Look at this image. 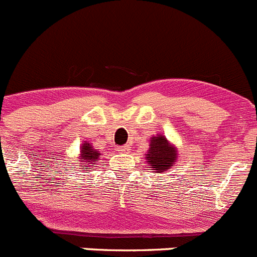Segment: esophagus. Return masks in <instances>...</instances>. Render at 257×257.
Here are the masks:
<instances>
[{"label": "esophagus", "instance_id": "esophagus-1", "mask_svg": "<svg viewBox=\"0 0 257 257\" xmlns=\"http://www.w3.org/2000/svg\"><path fill=\"white\" fill-rule=\"evenodd\" d=\"M117 151L121 152V154H127V152H130V147L128 146H120V147H117Z\"/></svg>", "mask_w": 257, "mask_h": 257}]
</instances>
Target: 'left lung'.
<instances>
[{
    "mask_svg": "<svg viewBox=\"0 0 257 257\" xmlns=\"http://www.w3.org/2000/svg\"><path fill=\"white\" fill-rule=\"evenodd\" d=\"M177 147L162 134H157L150 140V149L145 154V159L151 170L156 174L170 171L177 162Z\"/></svg>",
    "mask_w": 257,
    "mask_h": 257,
    "instance_id": "1",
    "label": "left lung"
}]
</instances>
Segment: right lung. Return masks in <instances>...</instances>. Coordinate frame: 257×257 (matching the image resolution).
I'll return each instance as SVG.
<instances>
[{"mask_svg": "<svg viewBox=\"0 0 257 257\" xmlns=\"http://www.w3.org/2000/svg\"><path fill=\"white\" fill-rule=\"evenodd\" d=\"M101 152L97 151L88 141H83L78 154V169L80 171H90L95 167L96 162L100 160Z\"/></svg>", "mask_w": 257, "mask_h": 257, "instance_id": "1", "label": "right lung"}]
</instances>
